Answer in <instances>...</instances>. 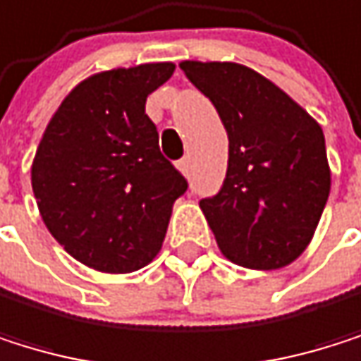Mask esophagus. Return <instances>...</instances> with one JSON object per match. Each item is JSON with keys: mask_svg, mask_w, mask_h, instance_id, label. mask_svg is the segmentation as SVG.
<instances>
[{"mask_svg": "<svg viewBox=\"0 0 361 361\" xmlns=\"http://www.w3.org/2000/svg\"><path fill=\"white\" fill-rule=\"evenodd\" d=\"M177 169L182 171L184 175H188V173H190V160H188V158H182V160L177 162Z\"/></svg>", "mask_w": 361, "mask_h": 361, "instance_id": "obj_1", "label": "esophagus"}]
</instances>
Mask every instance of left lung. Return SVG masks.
Instances as JSON below:
<instances>
[{
	"instance_id": "8db88e82",
	"label": "left lung",
	"mask_w": 361,
	"mask_h": 361,
	"mask_svg": "<svg viewBox=\"0 0 361 361\" xmlns=\"http://www.w3.org/2000/svg\"><path fill=\"white\" fill-rule=\"evenodd\" d=\"M228 135L218 195L201 199L222 255L248 269H278L310 244L329 197L321 126L263 74L233 61H182Z\"/></svg>"
}]
</instances>
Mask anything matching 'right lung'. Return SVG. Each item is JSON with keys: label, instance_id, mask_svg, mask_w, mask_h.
<instances>
[{"label": "right lung", "instance_id": "add662e5", "mask_svg": "<svg viewBox=\"0 0 361 361\" xmlns=\"http://www.w3.org/2000/svg\"><path fill=\"white\" fill-rule=\"evenodd\" d=\"M173 70L162 61L98 72L63 98L42 135L32 164L40 216L92 269L128 274L152 263L173 203L188 188L145 113Z\"/></svg>", "mask_w": 361, "mask_h": 361}]
</instances>
